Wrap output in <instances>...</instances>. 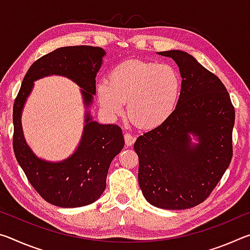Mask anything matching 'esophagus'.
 <instances>
[{"mask_svg": "<svg viewBox=\"0 0 250 250\" xmlns=\"http://www.w3.org/2000/svg\"><path fill=\"white\" fill-rule=\"evenodd\" d=\"M134 141H135V137L134 135H132L131 133H125V146H132L133 143H134Z\"/></svg>", "mask_w": 250, "mask_h": 250, "instance_id": "1", "label": "esophagus"}]
</instances>
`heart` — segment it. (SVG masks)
<instances>
[{
    "instance_id": "obj_1",
    "label": "heart",
    "mask_w": 250,
    "mask_h": 250,
    "mask_svg": "<svg viewBox=\"0 0 250 250\" xmlns=\"http://www.w3.org/2000/svg\"><path fill=\"white\" fill-rule=\"evenodd\" d=\"M181 88V76L173 66L132 59L113 67L108 80L98 83L97 95L108 115H121L126 103L130 120L150 130L166 124L173 115Z\"/></svg>"
}]
</instances>
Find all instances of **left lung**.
I'll use <instances>...</instances> for the list:
<instances>
[{"mask_svg":"<svg viewBox=\"0 0 250 250\" xmlns=\"http://www.w3.org/2000/svg\"><path fill=\"white\" fill-rule=\"evenodd\" d=\"M180 68L182 88L168 120L134 143L139 185L146 200L164 209L191 208L216 188L232 158L235 108L216 75L182 50L160 52ZM198 137L193 146L188 134Z\"/></svg>","mask_w":250,"mask_h":250,"instance_id":"1","label":"left lung"}]
</instances>
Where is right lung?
I'll return each instance as SVG.
<instances>
[{
    "instance_id": "right-lung-1",
    "label": "right lung",
    "mask_w": 250,
    "mask_h": 250,
    "mask_svg": "<svg viewBox=\"0 0 250 250\" xmlns=\"http://www.w3.org/2000/svg\"><path fill=\"white\" fill-rule=\"evenodd\" d=\"M104 50L92 46H66L37 59L29 67L13 105V149L19 164L35 191L59 207H82L98 200L105 188L112 159L125 146L119 125H99L86 115V125L75 153L62 162L36 158L24 140L21 113L35 80L49 75L68 77L82 88L88 107L96 94V75Z\"/></svg>"
}]
</instances>
